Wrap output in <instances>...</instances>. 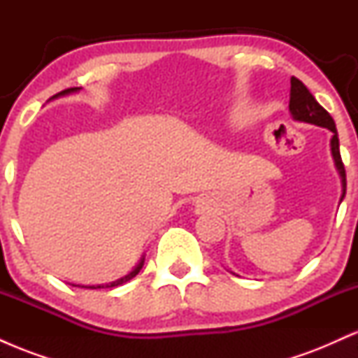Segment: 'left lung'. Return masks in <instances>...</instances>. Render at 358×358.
<instances>
[{"label": "left lung", "mask_w": 358, "mask_h": 358, "mask_svg": "<svg viewBox=\"0 0 358 358\" xmlns=\"http://www.w3.org/2000/svg\"><path fill=\"white\" fill-rule=\"evenodd\" d=\"M289 113L294 121L308 122V124H315L320 127H327V129H330L331 133H334V136L330 139V150H331V156H334L335 168L336 171H338L340 180H342V196H340V202H342L345 192H347V178H345V166L342 162V156H340V143H338V133H336V127H335V121L334 117H331L330 114H328L327 110L316 102L313 94L306 89V85L299 79H296V77H291Z\"/></svg>", "instance_id": "obj_1"}]
</instances>
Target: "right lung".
Masks as SVG:
<instances>
[{"label": "right lung", "instance_id": "1", "mask_svg": "<svg viewBox=\"0 0 358 358\" xmlns=\"http://www.w3.org/2000/svg\"><path fill=\"white\" fill-rule=\"evenodd\" d=\"M79 90H80V87H72V89H67V90H62V92L55 94V96L50 97V99H48V101L59 99V97H64V96H71V94H76V92H79ZM143 264H145V254H143L141 259H139V262H138L136 266H134L133 271H129V273H127L126 276L119 278V279H116V281H113V282H106V285H92V286H84V285H72V286L87 287V289H101V287H114V286H121V285H124V282L129 281V279H133L134 276H136V274L139 273V271H141Z\"/></svg>", "mask_w": 358, "mask_h": 358}]
</instances>
